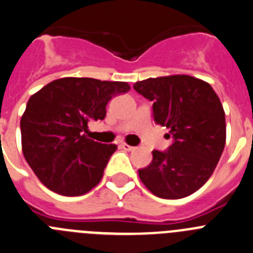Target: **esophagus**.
<instances>
[{
  "label": "esophagus",
  "mask_w": 253,
  "mask_h": 253,
  "mask_svg": "<svg viewBox=\"0 0 253 253\" xmlns=\"http://www.w3.org/2000/svg\"><path fill=\"white\" fill-rule=\"evenodd\" d=\"M121 147L124 148V150H126V151H133L134 148L136 147H133V146H129V145H127V143H121Z\"/></svg>",
  "instance_id": "34e87169"
}]
</instances>
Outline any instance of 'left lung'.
I'll use <instances>...</instances> for the list:
<instances>
[{"label":"left lung","mask_w":253,"mask_h":253,"mask_svg":"<svg viewBox=\"0 0 253 253\" xmlns=\"http://www.w3.org/2000/svg\"><path fill=\"white\" fill-rule=\"evenodd\" d=\"M133 88L152 101L153 120L173 138L166 151H152V162L138 169L141 181L157 197L192 195L213 173L225 148V111L218 96L211 84L187 75L143 80Z\"/></svg>","instance_id":"obj_1"}]
</instances>
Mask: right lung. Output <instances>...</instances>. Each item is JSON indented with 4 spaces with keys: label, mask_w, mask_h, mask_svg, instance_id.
<instances>
[{
    "label": "right lung",
    "mask_w": 253,
    "mask_h": 253,
    "mask_svg": "<svg viewBox=\"0 0 253 253\" xmlns=\"http://www.w3.org/2000/svg\"><path fill=\"white\" fill-rule=\"evenodd\" d=\"M126 82L88 77L55 80L31 96L21 119L22 151L39 180L62 196H81L97 186L116 145L84 133L102 121L108 101L129 91Z\"/></svg>",
    "instance_id": "obj_1"
}]
</instances>
